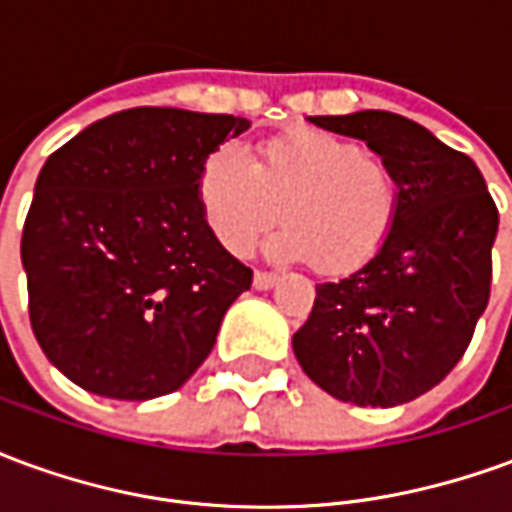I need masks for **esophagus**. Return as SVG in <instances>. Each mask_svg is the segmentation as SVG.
I'll return each instance as SVG.
<instances>
[{
  "label": "esophagus",
  "mask_w": 512,
  "mask_h": 512,
  "mask_svg": "<svg viewBox=\"0 0 512 512\" xmlns=\"http://www.w3.org/2000/svg\"><path fill=\"white\" fill-rule=\"evenodd\" d=\"M277 282V274H268V271H255V277H252V285H255L257 290H271Z\"/></svg>",
  "instance_id": "obj_1"
}]
</instances>
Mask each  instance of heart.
I'll return each mask as SVG.
<instances>
[{"mask_svg": "<svg viewBox=\"0 0 512 512\" xmlns=\"http://www.w3.org/2000/svg\"><path fill=\"white\" fill-rule=\"evenodd\" d=\"M197 197L216 241L246 255L271 224L285 260H312L326 274L354 271L384 246L400 205L395 172L351 139L290 128L257 145V156L224 145L205 158Z\"/></svg>", "mask_w": 512, "mask_h": 512, "instance_id": "1", "label": "heart"}]
</instances>
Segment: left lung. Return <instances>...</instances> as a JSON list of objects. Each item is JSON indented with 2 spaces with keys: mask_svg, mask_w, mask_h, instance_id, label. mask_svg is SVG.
<instances>
[{
  "mask_svg": "<svg viewBox=\"0 0 512 512\" xmlns=\"http://www.w3.org/2000/svg\"><path fill=\"white\" fill-rule=\"evenodd\" d=\"M310 123L367 142L395 172L400 205L365 266L315 288L293 354L343 403L400 406L439 384L472 343L491 293L499 211L472 158L408 117L365 109Z\"/></svg>",
  "mask_w": 512,
  "mask_h": 512,
  "instance_id": "obj_1",
  "label": "left lung"
}]
</instances>
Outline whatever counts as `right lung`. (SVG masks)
Returning a JSON list of instances; mask_svg holds the SVG:
<instances>
[{
    "label": "right lung",
    "mask_w": 512,
    "mask_h": 512,
    "mask_svg": "<svg viewBox=\"0 0 512 512\" xmlns=\"http://www.w3.org/2000/svg\"><path fill=\"white\" fill-rule=\"evenodd\" d=\"M246 117L136 106L54 150L29 205V321L62 376L112 400L175 392L208 359L252 271L205 222V158Z\"/></svg>",
    "instance_id": "obj_1"
}]
</instances>
